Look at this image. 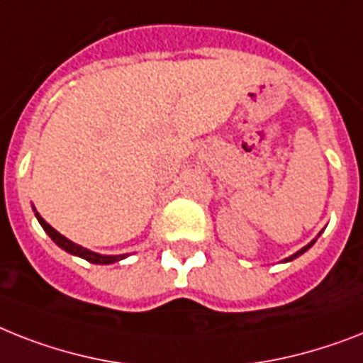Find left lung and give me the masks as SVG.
<instances>
[{
  "mask_svg": "<svg viewBox=\"0 0 363 363\" xmlns=\"http://www.w3.org/2000/svg\"><path fill=\"white\" fill-rule=\"evenodd\" d=\"M320 233H323V231H320ZM320 233H319V235H320ZM319 235H317V237H319ZM315 240H317V238H313V240H311V242H309V244H306L304 248H300L298 252H296V253H293V255H289V257H285V259H284V263H289V261H293V259L300 257V255H302V253H306V252H308L309 248H311V246H313V244H315Z\"/></svg>",
  "mask_w": 363,
  "mask_h": 363,
  "instance_id": "1",
  "label": "left lung"
}]
</instances>
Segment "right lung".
Returning a JSON list of instances; mask_svg holds the SVG:
<instances>
[{
  "instance_id": "right-lung-1",
  "label": "right lung",
  "mask_w": 363,
  "mask_h": 363,
  "mask_svg": "<svg viewBox=\"0 0 363 363\" xmlns=\"http://www.w3.org/2000/svg\"><path fill=\"white\" fill-rule=\"evenodd\" d=\"M35 211V216H37L38 223L43 225V229L46 231V235H48L52 240H54L55 244H57L59 248L65 250L67 253H70V255H76V257H82L85 259V261H89V263L93 264H111V263H117V261H123L125 257H128V253H121V255H102V253H96V252H91V250L84 248V246H79V244L72 242V240H69L67 237H63L61 233L55 231L52 225H50L46 220H44L40 214L37 212V208L33 207Z\"/></svg>"
}]
</instances>
